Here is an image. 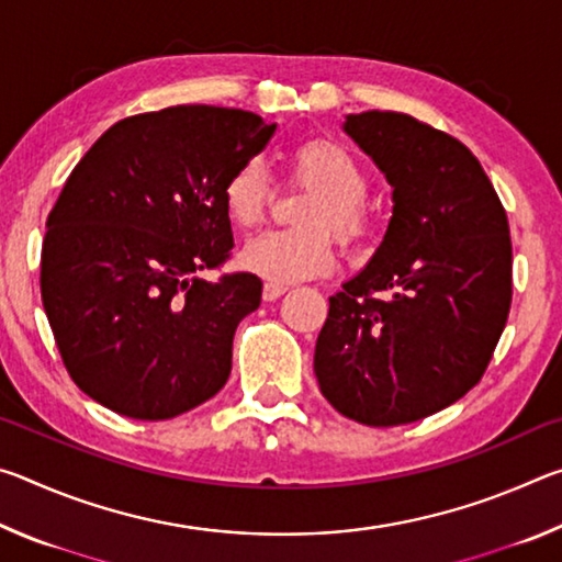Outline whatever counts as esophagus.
Instances as JSON below:
<instances>
[{
	"label": "esophagus",
	"mask_w": 562,
	"mask_h": 562,
	"mask_svg": "<svg viewBox=\"0 0 562 562\" xmlns=\"http://www.w3.org/2000/svg\"><path fill=\"white\" fill-rule=\"evenodd\" d=\"M284 292H288V284H280V282H265V288H262V297H265V302H274V300H280Z\"/></svg>",
	"instance_id": "esophagus-1"
}]
</instances>
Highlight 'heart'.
Listing matches in <instances>:
<instances>
[{
	"label": "heart",
	"instance_id": "b5f03b06",
	"mask_svg": "<svg viewBox=\"0 0 562 562\" xmlns=\"http://www.w3.org/2000/svg\"><path fill=\"white\" fill-rule=\"evenodd\" d=\"M294 180L312 188L302 203L294 231H270L243 247L240 262L270 282H297L329 272L335 245H355L369 233L372 211L364 201L369 180L359 160L345 146L327 138L304 140L290 156ZM272 198V180L260 160H245L227 178L223 201L231 221L240 227L262 223Z\"/></svg>",
	"mask_w": 562,
	"mask_h": 562
}]
</instances>
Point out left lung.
<instances>
[{
  "instance_id": "8db88e82",
  "label": "left lung",
  "mask_w": 562,
  "mask_h": 562,
  "mask_svg": "<svg viewBox=\"0 0 562 562\" xmlns=\"http://www.w3.org/2000/svg\"><path fill=\"white\" fill-rule=\"evenodd\" d=\"M345 133L392 186V221L367 268L329 297L319 392L347 418L398 426L479 384L506 327L508 217L469 148L406 113H349Z\"/></svg>"
}]
</instances>
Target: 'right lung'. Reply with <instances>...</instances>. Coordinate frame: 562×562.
<instances>
[{
  "label": "right lung",
  "instance_id": "obj_1",
  "mask_svg": "<svg viewBox=\"0 0 562 562\" xmlns=\"http://www.w3.org/2000/svg\"><path fill=\"white\" fill-rule=\"evenodd\" d=\"M274 128L240 109L170 106L113 123L71 170L46 221L42 302L93 402L164 422L225 386L262 282L201 272L231 258L225 183Z\"/></svg>",
  "mask_w": 562,
  "mask_h": 562
}]
</instances>
